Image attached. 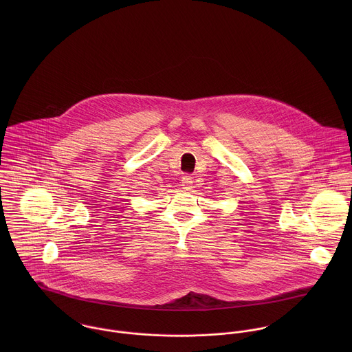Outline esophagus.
<instances>
[{"label": "esophagus", "instance_id": "1", "mask_svg": "<svg viewBox=\"0 0 352 352\" xmlns=\"http://www.w3.org/2000/svg\"><path fill=\"white\" fill-rule=\"evenodd\" d=\"M192 184H194V177H192L191 175H184V176L182 177V186H183V188L190 190V188L192 187Z\"/></svg>", "mask_w": 352, "mask_h": 352}]
</instances>
